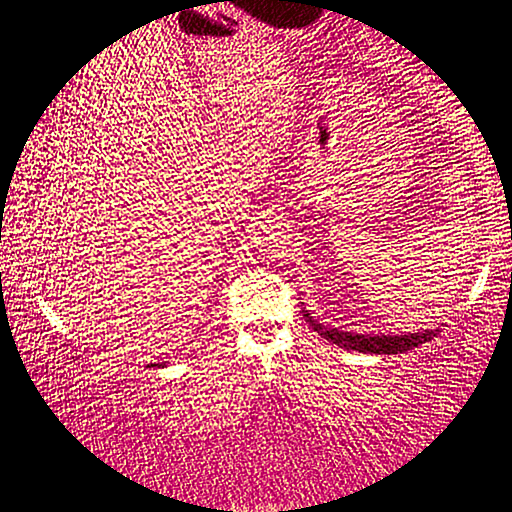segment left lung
Wrapping results in <instances>:
<instances>
[{
  "instance_id": "obj_1",
  "label": "left lung",
  "mask_w": 512,
  "mask_h": 512,
  "mask_svg": "<svg viewBox=\"0 0 512 512\" xmlns=\"http://www.w3.org/2000/svg\"><path fill=\"white\" fill-rule=\"evenodd\" d=\"M307 323L316 329L318 334H323L327 341L341 345L345 350H359V352H372V354H400L404 350L418 348L420 343L431 341L436 336L438 329H427V332L418 334H404V336H363V334H350L339 332V329H325L314 318L305 314Z\"/></svg>"
}]
</instances>
